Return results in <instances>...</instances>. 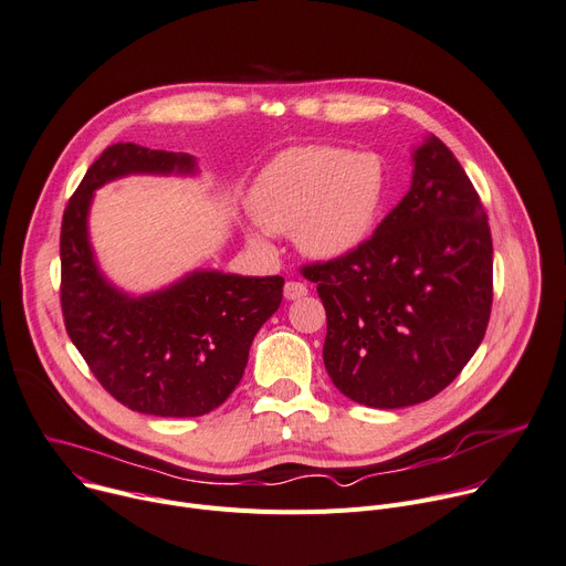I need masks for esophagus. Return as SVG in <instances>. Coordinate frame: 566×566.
<instances>
[{
  "label": "esophagus",
  "mask_w": 566,
  "mask_h": 566,
  "mask_svg": "<svg viewBox=\"0 0 566 566\" xmlns=\"http://www.w3.org/2000/svg\"><path fill=\"white\" fill-rule=\"evenodd\" d=\"M306 291H310V289H306V284H302V282H286L284 284V297L286 300H300V297H304L306 295Z\"/></svg>",
  "instance_id": "obj_1"
}]
</instances>
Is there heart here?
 <instances>
[{"mask_svg": "<svg viewBox=\"0 0 566 566\" xmlns=\"http://www.w3.org/2000/svg\"><path fill=\"white\" fill-rule=\"evenodd\" d=\"M386 189V167L375 153L310 144L271 160L248 202L264 230L293 232L300 252L334 262L373 234Z\"/></svg>", "mask_w": 566, "mask_h": 566, "instance_id": "1", "label": "heart"}]
</instances>
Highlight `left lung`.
Masks as SVG:
<instances>
[{"label": "left lung", "instance_id": "1", "mask_svg": "<svg viewBox=\"0 0 566 566\" xmlns=\"http://www.w3.org/2000/svg\"><path fill=\"white\" fill-rule=\"evenodd\" d=\"M410 158V189L375 234L302 269L327 312V375L370 408L413 406L447 388L492 310V237L472 180L436 135Z\"/></svg>", "mask_w": 566, "mask_h": 566}]
</instances>
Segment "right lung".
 <instances>
[{
    "instance_id": "1",
    "label": "right lung",
    "mask_w": 566,
    "mask_h": 566,
    "mask_svg": "<svg viewBox=\"0 0 566 566\" xmlns=\"http://www.w3.org/2000/svg\"><path fill=\"white\" fill-rule=\"evenodd\" d=\"M196 176L189 153L119 142L101 153L67 202L61 228L65 329L92 375L130 410L198 418L239 386L254 334L277 312L284 277L191 271L130 295L98 269L87 217L98 187L124 176Z\"/></svg>"
}]
</instances>
